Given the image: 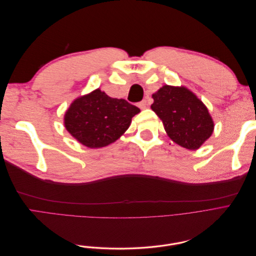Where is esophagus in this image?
I'll list each match as a JSON object with an SVG mask.
<instances>
[{"mask_svg": "<svg viewBox=\"0 0 256 256\" xmlns=\"http://www.w3.org/2000/svg\"><path fill=\"white\" fill-rule=\"evenodd\" d=\"M138 108H140V109H145L146 106H147V102H146V100H142L141 102H138Z\"/></svg>", "mask_w": 256, "mask_h": 256, "instance_id": "1", "label": "esophagus"}]
</instances>
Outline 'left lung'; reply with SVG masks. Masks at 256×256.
Masks as SVG:
<instances>
[{
	"mask_svg": "<svg viewBox=\"0 0 256 256\" xmlns=\"http://www.w3.org/2000/svg\"><path fill=\"white\" fill-rule=\"evenodd\" d=\"M152 110L164 122L168 136L184 148L200 147L214 131V120L206 106L184 86L164 85L152 94Z\"/></svg>",
	"mask_w": 256,
	"mask_h": 256,
	"instance_id": "1",
	"label": "left lung"
}]
</instances>
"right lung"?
I'll return each mask as SVG.
<instances>
[{
	"label": "right lung",
	"mask_w": 256,
	"mask_h": 256,
	"mask_svg": "<svg viewBox=\"0 0 256 256\" xmlns=\"http://www.w3.org/2000/svg\"><path fill=\"white\" fill-rule=\"evenodd\" d=\"M140 112L125 99L111 98L99 88L76 98L65 113V128L76 140L90 148L104 147L129 128Z\"/></svg>",
	"instance_id": "obj_1"
}]
</instances>
